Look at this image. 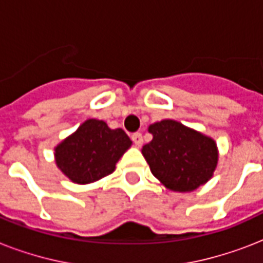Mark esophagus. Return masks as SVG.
<instances>
[{
  "label": "esophagus",
  "mask_w": 263,
  "mask_h": 263,
  "mask_svg": "<svg viewBox=\"0 0 263 263\" xmlns=\"http://www.w3.org/2000/svg\"><path fill=\"white\" fill-rule=\"evenodd\" d=\"M131 139H132V142L136 144V146H140V144L143 143V138H142V134H140V132H135V134H132Z\"/></svg>",
  "instance_id": "34e87169"
}]
</instances>
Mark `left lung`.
Returning a JSON list of instances; mask_svg holds the SVG:
<instances>
[{
	"label": "left lung",
	"mask_w": 263,
	"mask_h": 263,
	"mask_svg": "<svg viewBox=\"0 0 263 263\" xmlns=\"http://www.w3.org/2000/svg\"><path fill=\"white\" fill-rule=\"evenodd\" d=\"M150 143L142 148L150 171L165 187L194 191L212 179L218 162L216 142L175 120L152 124Z\"/></svg>",
	"instance_id": "obj_1"
}]
</instances>
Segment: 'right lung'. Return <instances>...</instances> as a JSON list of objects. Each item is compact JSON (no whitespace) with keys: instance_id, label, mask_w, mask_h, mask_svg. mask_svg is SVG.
I'll use <instances>...</instances> for the list:
<instances>
[{"instance_id":"obj_1","label":"right lung","mask_w":263,"mask_h":263,"mask_svg":"<svg viewBox=\"0 0 263 263\" xmlns=\"http://www.w3.org/2000/svg\"><path fill=\"white\" fill-rule=\"evenodd\" d=\"M131 144L121 128L110 129L102 120L88 119L57 144L55 164L73 183H92L110 175Z\"/></svg>"}]
</instances>
